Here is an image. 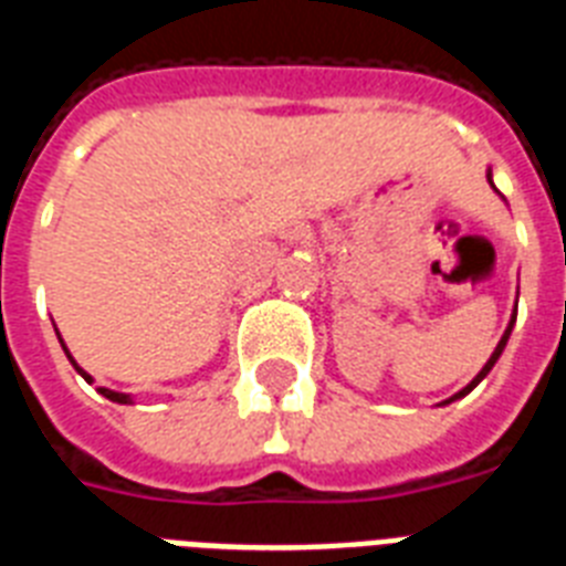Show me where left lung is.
<instances>
[{
  "label": "left lung",
  "instance_id": "8db88e82",
  "mask_svg": "<svg viewBox=\"0 0 566 566\" xmlns=\"http://www.w3.org/2000/svg\"><path fill=\"white\" fill-rule=\"evenodd\" d=\"M488 180H491V175H488ZM512 327H514V318H512V324H509V329H505V336L500 338V345H496V350H494V354H491V359H488V365H485V368L479 370V374H476V379H473V382H470L468 388H462V391H459V395H455V397H464V395H468V391H473V388H476L479 382H482V379H485V374H488V370L494 368V361L500 359V354H503L505 342H509V336H512ZM455 397H450V400H455Z\"/></svg>",
  "mask_w": 566,
  "mask_h": 566
}]
</instances>
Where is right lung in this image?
<instances>
[{"instance_id":"1","label":"right lung","mask_w":566,"mask_h":566,"mask_svg":"<svg viewBox=\"0 0 566 566\" xmlns=\"http://www.w3.org/2000/svg\"><path fill=\"white\" fill-rule=\"evenodd\" d=\"M63 350H66V347H63ZM70 359H72V356H70ZM72 365H75V361H72ZM75 370H78L81 377H84L90 382V377H87V374H84V370L78 368V365H75ZM98 391H102V395L107 397V400H113V403H130L128 395H119V391H111V388H98Z\"/></svg>"}]
</instances>
